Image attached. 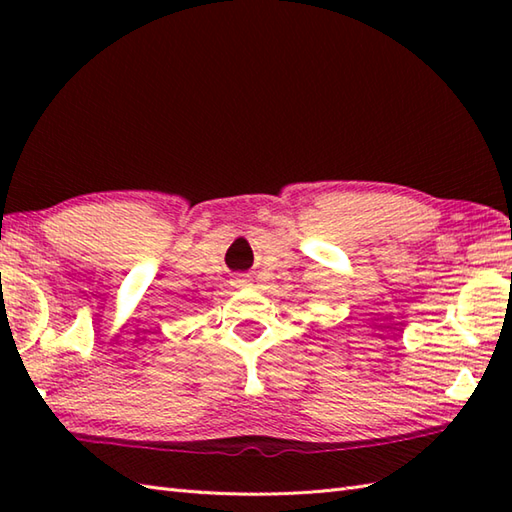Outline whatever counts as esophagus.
Masks as SVG:
<instances>
[{
  "label": "esophagus",
  "instance_id": "obj_1",
  "mask_svg": "<svg viewBox=\"0 0 512 512\" xmlns=\"http://www.w3.org/2000/svg\"><path fill=\"white\" fill-rule=\"evenodd\" d=\"M237 284H246V279H237Z\"/></svg>",
  "mask_w": 512,
  "mask_h": 512
}]
</instances>
